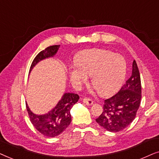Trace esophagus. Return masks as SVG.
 Masks as SVG:
<instances>
[{
  "label": "esophagus",
  "mask_w": 159,
  "mask_h": 159,
  "mask_svg": "<svg viewBox=\"0 0 159 159\" xmlns=\"http://www.w3.org/2000/svg\"><path fill=\"white\" fill-rule=\"evenodd\" d=\"M83 102L86 105H88V106H90V105H93V103H94V102L89 98H84L83 99Z\"/></svg>",
  "instance_id": "esophagus-1"
}]
</instances>
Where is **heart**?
I'll list each match as a JSON object with an SVG mask.
<instances>
[{"label":"heart","mask_w":159,"mask_h":159,"mask_svg":"<svg viewBox=\"0 0 159 159\" xmlns=\"http://www.w3.org/2000/svg\"><path fill=\"white\" fill-rule=\"evenodd\" d=\"M76 65L69 68L71 83L80 88L92 75V84L102 96L114 94L121 86L126 73V62L123 56L111 51L93 48L78 55Z\"/></svg>","instance_id":"1"}]
</instances>
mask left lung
<instances>
[{"label":"left lung","mask_w":159,"mask_h":159,"mask_svg":"<svg viewBox=\"0 0 159 159\" xmlns=\"http://www.w3.org/2000/svg\"><path fill=\"white\" fill-rule=\"evenodd\" d=\"M141 97L140 75L134 60L132 75L117 94L105 99L103 111L96 119L97 123L111 132L124 129L135 118Z\"/></svg>","instance_id":"left-lung-1"}]
</instances>
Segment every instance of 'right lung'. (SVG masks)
<instances>
[{
    "label": "right lung",
    "instance_id": "1",
    "mask_svg": "<svg viewBox=\"0 0 159 159\" xmlns=\"http://www.w3.org/2000/svg\"><path fill=\"white\" fill-rule=\"evenodd\" d=\"M60 45L48 46L39 53L34 59L30 68L29 73L41 61L53 57L57 54ZM79 99V96L73 93H65L56 106L48 113L38 115L33 113L26 102L27 111L30 119L35 128L44 136L54 137L60 135L67 128L71 122L70 110Z\"/></svg>",
    "mask_w": 159,
    "mask_h": 159
}]
</instances>
